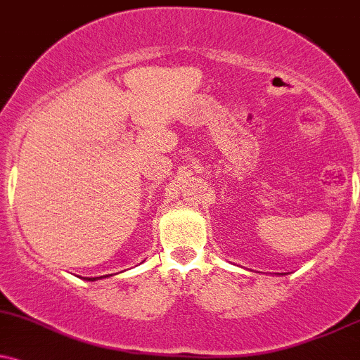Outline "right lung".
Returning a JSON list of instances; mask_svg holds the SVG:
<instances>
[{"label":"right lung","mask_w":360,"mask_h":360,"mask_svg":"<svg viewBox=\"0 0 360 360\" xmlns=\"http://www.w3.org/2000/svg\"><path fill=\"white\" fill-rule=\"evenodd\" d=\"M101 278H108V274H105V276H97V278H84V280H86V281H97V280H101Z\"/></svg>","instance_id":"add662e5"}]
</instances>
